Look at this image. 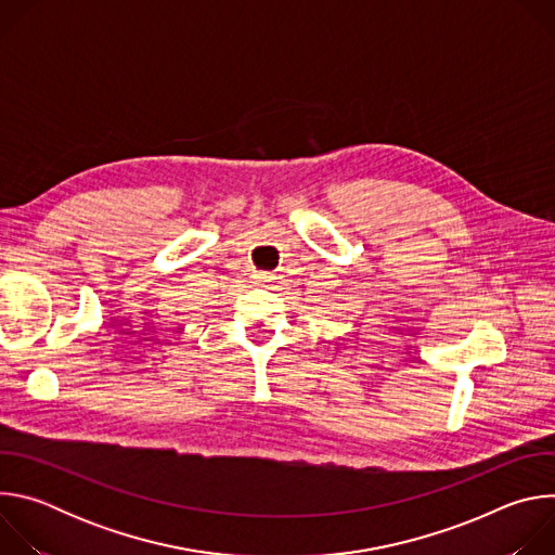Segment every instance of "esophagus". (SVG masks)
Here are the masks:
<instances>
[{"mask_svg": "<svg viewBox=\"0 0 555 555\" xmlns=\"http://www.w3.org/2000/svg\"><path fill=\"white\" fill-rule=\"evenodd\" d=\"M253 279H255V283H257V285H266V283H270V281H272V276H270L268 272H257Z\"/></svg>", "mask_w": 555, "mask_h": 555, "instance_id": "1", "label": "esophagus"}]
</instances>
